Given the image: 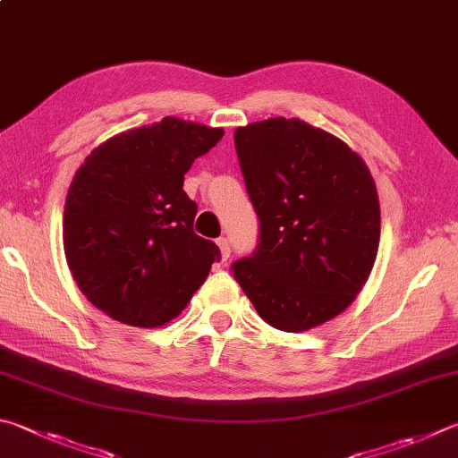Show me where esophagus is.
I'll use <instances>...</instances> for the list:
<instances>
[{
    "mask_svg": "<svg viewBox=\"0 0 458 458\" xmlns=\"http://www.w3.org/2000/svg\"><path fill=\"white\" fill-rule=\"evenodd\" d=\"M218 248L222 260H228L230 258V240L228 238H218Z\"/></svg>",
    "mask_w": 458,
    "mask_h": 458,
    "instance_id": "obj_1",
    "label": "esophagus"
}]
</instances>
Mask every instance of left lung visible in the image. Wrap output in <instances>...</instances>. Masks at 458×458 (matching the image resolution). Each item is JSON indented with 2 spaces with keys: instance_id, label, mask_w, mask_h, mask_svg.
<instances>
[{
  "instance_id": "left-lung-1",
  "label": "left lung",
  "mask_w": 458,
  "mask_h": 458,
  "mask_svg": "<svg viewBox=\"0 0 458 458\" xmlns=\"http://www.w3.org/2000/svg\"><path fill=\"white\" fill-rule=\"evenodd\" d=\"M234 146L260 220V244L232 264L234 278L270 327H320L354 302L377 260L380 206L369 165L296 118L236 128Z\"/></svg>"
}]
</instances>
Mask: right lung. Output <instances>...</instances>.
I'll return each mask as SVG.
<instances>
[{"mask_svg":"<svg viewBox=\"0 0 458 458\" xmlns=\"http://www.w3.org/2000/svg\"><path fill=\"white\" fill-rule=\"evenodd\" d=\"M222 128L164 118L106 140L65 198L64 252L78 288L110 318L156 328L186 309L220 250L194 234L198 206L182 190Z\"/></svg>","mask_w":458,"mask_h":458,"instance_id":"1","label":"right lung"}]
</instances>
